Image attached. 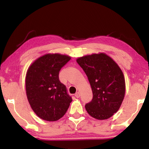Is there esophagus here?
<instances>
[{"label": "esophagus", "instance_id": "esophagus-1", "mask_svg": "<svg viewBox=\"0 0 149 149\" xmlns=\"http://www.w3.org/2000/svg\"><path fill=\"white\" fill-rule=\"evenodd\" d=\"M75 97L77 98H79L80 97V93L79 92H76V93L75 94Z\"/></svg>", "mask_w": 149, "mask_h": 149}]
</instances>
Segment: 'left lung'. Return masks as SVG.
Here are the masks:
<instances>
[{
    "mask_svg": "<svg viewBox=\"0 0 149 149\" xmlns=\"http://www.w3.org/2000/svg\"><path fill=\"white\" fill-rule=\"evenodd\" d=\"M87 75L93 92V99L85 105L91 116L107 120L119 110L124 99L125 78L122 70L112 58L103 52L76 60Z\"/></svg>",
    "mask_w": 149,
    "mask_h": 149,
    "instance_id": "left-lung-1",
    "label": "left lung"
}]
</instances>
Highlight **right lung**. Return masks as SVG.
Segmentation results:
<instances>
[{"mask_svg": "<svg viewBox=\"0 0 149 149\" xmlns=\"http://www.w3.org/2000/svg\"><path fill=\"white\" fill-rule=\"evenodd\" d=\"M71 59L68 55L47 54L30 65L26 90L32 110L41 119L54 122L67 112L72 99L59 80V72Z\"/></svg>", "mask_w": 149, "mask_h": 149, "instance_id": "obj_1", "label": "right lung"}]
</instances>
